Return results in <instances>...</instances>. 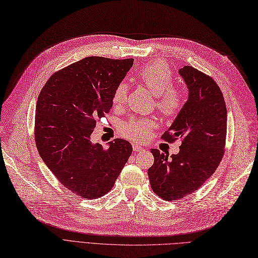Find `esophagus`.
I'll return each mask as SVG.
<instances>
[{
    "label": "esophagus",
    "mask_w": 258,
    "mask_h": 258,
    "mask_svg": "<svg viewBox=\"0 0 258 258\" xmlns=\"http://www.w3.org/2000/svg\"><path fill=\"white\" fill-rule=\"evenodd\" d=\"M133 149H134L135 152H141V151L145 150L144 147H140L138 145H133Z\"/></svg>",
    "instance_id": "1"
}]
</instances>
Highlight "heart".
Returning a JSON list of instances; mask_svg holds the SVG:
<instances>
[{"mask_svg": "<svg viewBox=\"0 0 258 258\" xmlns=\"http://www.w3.org/2000/svg\"><path fill=\"white\" fill-rule=\"evenodd\" d=\"M137 78L156 96V108L165 117L173 118L181 111L184 97L180 90L173 88L172 73L167 64L162 61L147 64L139 70ZM127 90L128 87L124 81L115 86L112 92L113 106L125 105ZM156 126L157 121L154 118H132L122 124L121 132L126 138L140 143L150 137Z\"/></svg>", "mask_w": 258, "mask_h": 258, "instance_id": "heart-1", "label": "heart"}]
</instances>
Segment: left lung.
<instances>
[{"label":"left lung","instance_id":"left-lung-1","mask_svg":"<svg viewBox=\"0 0 258 258\" xmlns=\"http://www.w3.org/2000/svg\"><path fill=\"white\" fill-rule=\"evenodd\" d=\"M179 74L188 98L162 138L168 143L180 138V151L168 159L152 149L154 163L148 169L151 188L165 201L183 198L201 187L217 170L226 140V104L217 82L192 66Z\"/></svg>","mask_w":258,"mask_h":258}]
</instances>
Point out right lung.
I'll use <instances>...</instances> for the list:
<instances>
[{
	"label": "right lung",
	"mask_w": 258,
	"mask_h": 258,
	"mask_svg": "<svg viewBox=\"0 0 258 258\" xmlns=\"http://www.w3.org/2000/svg\"><path fill=\"white\" fill-rule=\"evenodd\" d=\"M134 63L88 56L54 73L36 103L35 143L41 160L72 193L107 194L132 154L128 141L91 143L96 122L112 107V92Z\"/></svg>",
	"instance_id": "add662e5"
}]
</instances>
